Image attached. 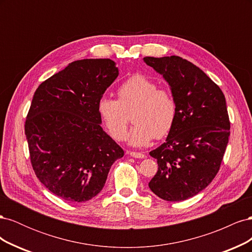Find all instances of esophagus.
<instances>
[{
  "label": "esophagus",
  "mask_w": 252,
  "mask_h": 252,
  "mask_svg": "<svg viewBox=\"0 0 252 252\" xmlns=\"http://www.w3.org/2000/svg\"><path fill=\"white\" fill-rule=\"evenodd\" d=\"M128 155H130L132 158H144L145 155L142 154V152H135V151H128Z\"/></svg>",
  "instance_id": "1"
}]
</instances>
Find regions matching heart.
Returning a JSON list of instances; mask_svg holds the SVG:
<instances>
[{"label": "heart", "instance_id": "obj_1", "mask_svg": "<svg viewBox=\"0 0 252 252\" xmlns=\"http://www.w3.org/2000/svg\"><path fill=\"white\" fill-rule=\"evenodd\" d=\"M117 96V101L102 97L97 103L98 116L114 140H125L127 113L132 109L134 125L127 134L131 146H146L155 136L163 138L170 131L177 117V103L169 91L158 89L155 81L134 74L118 88Z\"/></svg>", "mask_w": 252, "mask_h": 252}]
</instances>
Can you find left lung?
<instances>
[{
	"label": "left lung",
	"instance_id": "1",
	"mask_svg": "<svg viewBox=\"0 0 252 252\" xmlns=\"http://www.w3.org/2000/svg\"><path fill=\"white\" fill-rule=\"evenodd\" d=\"M163 75L177 103V117L165 143L149 155L158 171L152 192L169 202L192 197L217 175L230 134L224 94L199 67L181 57H146Z\"/></svg>",
	"mask_w": 252,
	"mask_h": 252
}]
</instances>
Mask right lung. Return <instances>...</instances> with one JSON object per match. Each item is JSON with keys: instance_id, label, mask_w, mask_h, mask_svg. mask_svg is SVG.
<instances>
[{"instance_id": "add662e5", "label": "right lung", "mask_w": 252, "mask_h": 252, "mask_svg": "<svg viewBox=\"0 0 252 252\" xmlns=\"http://www.w3.org/2000/svg\"><path fill=\"white\" fill-rule=\"evenodd\" d=\"M119 75L110 59L74 61L35 90L25 122L32 168L53 194L86 202L124 151L100 124L97 103Z\"/></svg>"}]
</instances>
